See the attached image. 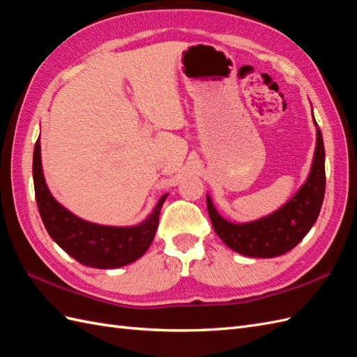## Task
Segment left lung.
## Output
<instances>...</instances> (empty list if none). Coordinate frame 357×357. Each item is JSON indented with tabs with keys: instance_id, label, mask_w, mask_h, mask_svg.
I'll return each mask as SVG.
<instances>
[{
	"instance_id": "obj_1",
	"label": "left lung",
	"mask_w": 357,
	"mask_h": 357,
	"mask_svg": "<svg viewBox=\"0 0 357 357\" xmlns=\"http://www.w3.org/2000/svg\"><path fill=\"white\" fill-rule=\"evenodd\" d=\"M315 126L317 146L309 176L294 197L278 211L255 222L231 223L217 213L211 199L206 196V208L214 231L227 248L244 257L274 258L294 249L310 231L318 218L326 191L324 143L317 122Z\"/></svg>"
}]
</instances>
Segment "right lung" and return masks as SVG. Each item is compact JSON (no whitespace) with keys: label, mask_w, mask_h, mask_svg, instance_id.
Listing matches in <instances>:
<instances>
[{"label":"right lung","mask_w":357,"mask_h":357,"mask_svg":"<svg viewBox=\"0 0 357 357\" xmlns=\"http://www.w3.org/2000/svg\"><path fill=\"white\" fill-rule=\"evenodd\" d=\"M34 193L42 222L51 238L79 264L93 268H117L142 258L157 232L160 211L167 195L146 220L131 227H114L90 223L72 214L52 197L43 178L40 139L33 155Z\"/></svg>","instance_id":"obj_1"}]
</instances>
